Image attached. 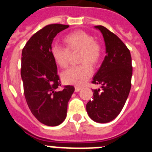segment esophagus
<instances>
[{"label": "esophagus", "mask_w": 152, "mask_h": 152, "mask_svg": "<svg viewBox=\"0 0 152 152\" xmlns=\"http://www.w3.org/2000/svg\"><path fill=\"white\" fill-rule=\"evenodd\" d=\"M81 89H82V87L76 86V87H75V91H76V92H78V91H80Z\"/></svg>", "instance_id": "esophagus-1"}]
</instances>
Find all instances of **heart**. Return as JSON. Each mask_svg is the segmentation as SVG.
I'll list each match as a JSON object with an SVG mask.
<instances>
[{"label":"heart","mask_w":152,"mask_h":152,"mask_svg":"<svg viewBox=\"0 0 152 152\" xmlns=\"http://www.w3.org/2000/svg\"><path fill=\"white\" fill-rule=\"evenodd\" d=\"M63 42L66 48L58 44H54L50 48V54L55 63L61 68H66L69 51L80 50V61L83 64L72 66L64 72L61 75L62 80L69 84H83L93 74V68L90 64L97 65L102 60V46L91 34L83 30L69 33L63 38Z\"/></svg>","instance_id":"obj_1"}]
</instances>
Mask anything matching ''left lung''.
<instances>
[{
	"mask_svg": "<svg viewBox=\"0 0 152 152\" xmlns=\"http://www.w3.org/2000/svg\"><path fill=\"white\" fill-rule=\"evenodd\" d=\"M95 28L102 32L107 55L92 81L100 84L102 91L93 90V98L87 104V112L91 119L105 123L120 113L131 88L133 74L129 50L115 34L102 26Z\"/></svg>",
	"mask_w": 152,
	"mask_h": 152,
	"instance_id": "left-lung-1",
	"label": "left lung"
}]
</instances>
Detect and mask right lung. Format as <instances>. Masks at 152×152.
Returning <instances> with one entry per match:
<instances>
[{"instance_id": "add662e5", "label": "right lung", "mask_w": 152, "mask_h": 152, "mask_svg": "<svg viewBox=\"0 0 152 152\" xmlns=\"http://www.w3.org/2000/svg\"><path fill=\"white\" fill-rule=\"evenodd\" d=\"M69 26L50 24L34 33L22 52L21 76L27 104L38 121L55 126L65 120L73 86H64L50 48L55 36Z\"/></svg>"}]
</instances>
